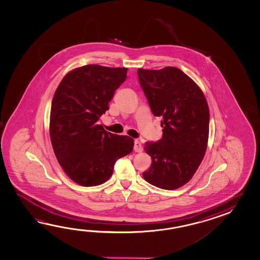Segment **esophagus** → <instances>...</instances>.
Returning <instances> with one entry per match:
<instances>
[{"label":"esophagus","instance_id":"1","mask_svg":"<svg viewBox=\"0 0 260 260\" xmlns=\"http://www.w3.org/2000/svg\"><path fill=\"white\" fill-rule=\"evenodd\" d=\"M134 149L137 152H140L142 150V145H141L139 140H135V142H134Z\"/></svg>","mask_w":260,"mask_h":260}]
</instances>
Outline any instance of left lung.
<instances>
[{
	"label": "left lung",
	"instance_id": "obj_1",
	"mask_svg": "<svg viewBox=\"0 0 260 260\" xmlns=\"http://www.w3.org/2000/svg\"><path fill=\"white\" fill-rule=\"evenodd\" d=\"M138 81L154 116L161 117L162 137L144 149L151 166L144 179L157 188L175 189L192 177L204 159L209 134V109L199 86L184 72L166 67L138 69Z\"/></svg>",
	"mask_w": 260,
	"mask_h": 260
}]
</instances>
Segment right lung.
Segmentation results:
<instances>
[{
  "label": "right lung",
  "mask_w": 260,
  "mask_h": 260,
  "mask_svg": "<svg viewBox=\"0 0 260 260\" xmlns=\"http://www.w3.org/2000/svg\"><path fill=\"white\" fill-rule=\"evenodd\" d=\"M126 68L85 65L69 72L55 90L50 138L56 159L74 182L98 186L113 173L116 160L133 150L134 139L107 132L99 124Z\"/></svg>",
  "instance_id": "add662e5"
}]
</instances>
